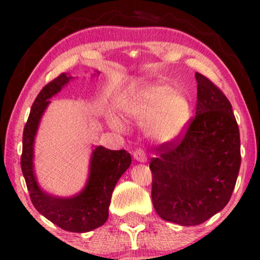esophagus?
<instances>
[{"mask_svg": "<svg viewBox=\"0 0 260 260\" xmlns=\"http://www.w3.org/2000/svg\"><path fill=\"white\" fill-rule=\"evenodd\" d=\"M133 157L134 160L138 161V162H147V155H145L144 151L142 150V149H137L136 151L133 153Z\"/></svg>", "mask_w": 260, "mask_h": 260, "instance_id": "obj_1", "label": "esophagus"}]
</instances>
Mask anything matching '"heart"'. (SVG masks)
Instances as JSON below:
<instances>
[{"label":"heart","instance_id":"b5f03b06","mask_svg":"<svg viewBox=\"0 0 260 260\" xmlns=\"http://www.w3.org/2000/svg\"><path fill=\"white\" fill-rule=\"evenodd\" d=\"M121 111L138 123H147L149 132L164 140L174 139L189 118V104L184 94L166 82H157L138 89L123 103ZM116 129L123 127L120 118H110Z\"/></svg>","mask_w":260,"mask_h":260}]
</instances>
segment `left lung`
<instances>
[{
    "instance_id": "obj_1",
    "label": "left lung",
    "mask_w": 260,
    "mask_h": 260,
    "mask_svg": "<svg viewBox=\"0 0 260 260\" xmlns=\"http://www.w3.org/2000/svg\"><path fill=\"white\" fill-rule=\"evenodd\" d=\"M196 117L180 143H164L150 161L157 215L181 226L203 223L226 207L241 166L232 106L217 86L196 73Z\"/></svg>"
}]
</instances>
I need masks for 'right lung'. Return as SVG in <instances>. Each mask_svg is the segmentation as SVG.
<instances>
[{"label": "right lung", "instance_id": "add662e5", "mask_svg": "<svg viewBox=\"0 0 260 260\" xmlns=\"http://www.w3.org/2000/svg\"><path fill=\"white\" fill-rule=\"evenodd\" d=\"M96 73L99 74L98 71ZM72 79L74 77L62 73L39 92L23 132L20 166L31 203L39 213L62 230L83 234L106 222L113 189L131 166L132 159L126 150H110L96 145L90 155L88 180L79 193L72 197H57L40 187L34 170V144L39 124L51 103L50 99Z\"/></svg>", "mask_w": 260, "mask_h": 260}]
</instances>
